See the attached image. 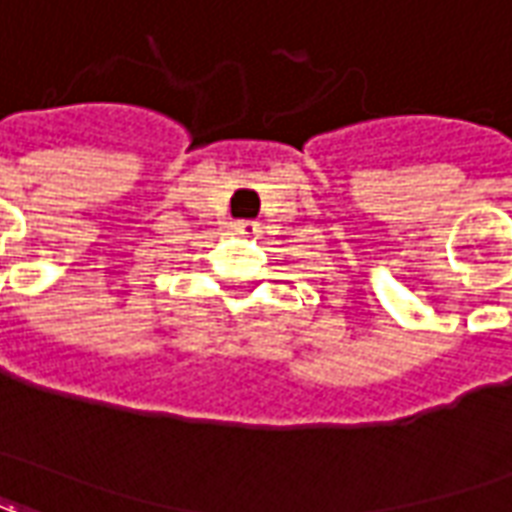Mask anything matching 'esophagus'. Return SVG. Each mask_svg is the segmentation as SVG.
I'll return each mask as SVG.
<instances>
[{
	"label": "esophagus",
	"instance_id": "obj_1",
	"mask_svg": "<svg viewBox=\"0 0 512 512\" xmlns=\"http://www.w3.org/2000/svg\"><path fill=\"white\" fill-rule=\"evenodd\" d=\"M257 230H260V224L252 222V219H241V222L233 224V233L235 235H244V238H249V235H255Z\"/></svg>",
	"mask_w": 512,
	"mask_h": 512
}]
</instances>
